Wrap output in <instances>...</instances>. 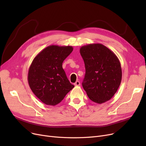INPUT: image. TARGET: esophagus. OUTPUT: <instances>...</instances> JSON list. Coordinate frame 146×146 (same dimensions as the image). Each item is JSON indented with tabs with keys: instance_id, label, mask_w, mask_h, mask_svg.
Returning a JSON list of instances; mask_svg holds the SVG:
<instances>
[{
	"instance_id": "obj_1",
	"label": "esophagus",
	"mask_w": 146,
	"mask_h": 146,
	"mask_svg": "<svg viewBox=\"0 0 146 146\" xmlns=\"http://www.w3.org/2000/svg\"><path fill=\"white\" fill-rule=\"evenodd\" d=\"M80 85V83L79 81H76L74 83V85L76 86H78Z\"/></svg>"
}]
</instances>
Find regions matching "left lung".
Wrapping results in <instances>:
<instances>
[{
    "instance_id": "left-lung-1",
    "label": "left lung",
    "mask_w": 146,
    "mask_h": 146,
    "mask_svg": "<svg viewBox=\"0 0 146 146\" xmlns=\"http://www.w3.org/2000/svg\"><path fill=\"white\" fill-rule=\"evenodd\" d=\"M80 52L86 70L82 86L89 98L98 104L110 100L117 92L122 79L119 59L101 44L82 46Z\"/></svg>"
}]
</instances>
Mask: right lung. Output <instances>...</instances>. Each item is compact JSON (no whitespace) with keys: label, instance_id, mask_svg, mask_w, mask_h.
I'll use <instances>...</instances> for the list:
<instances>
[{"label":"right lung","instance_id":"add662e5","mask_svg":"<svg viewBox=\"0 0 146 146\" xmlns=\"http://www.w3.org/2000/svg\"><path fill=\"white\" fill-rule=\"evenodd\" d=\"M73 50L72 46L50 45L38 54L29 67V87L45 105H57L74 88L62 67Z\"/></svg>","mask_w":146,"mask_h":146}]
</instances>
